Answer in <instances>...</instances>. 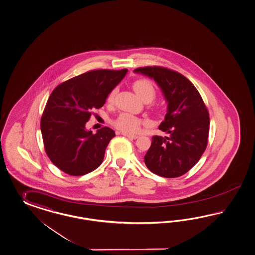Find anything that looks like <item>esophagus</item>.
<instances>
[{"mask_svg":"<svg viewBox=\"0 0 255 255\" xmlns=\"http://www.w3.org/2000/svg\"><path fill=\"white\" fill-rule=\"evenodd\" d=\"M123 134L125 137H128L131 139H136L138 137V135H136V134H131V133H126V132H123Z\"/></svg>","mask_w":255,"mask_h":255,"instance_id":"obj_1","label":"esophagus"}]
</instances>
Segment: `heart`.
Segmentation results:
<instances>
[{"instance_id": "1", "label": "heart", "mask_w": 255, "mask_h": 255, "mask_svg": "<svg viewBox=\"0 0 255 255\" xmlns=\"http://www.w3.org/2000/svg\"><path fill=\"white\" fill-rule=\"evenodd\" d=\"M132 88L136 92V94L140 97L143 101H145V100L151 101V100H153V98L156 94L153 84L149 80H137L133 83ZM115 95H116V89L109 94L108 101L112 102L114 100ZM114 123L115 126L119 130L123 131V132L134 133V132H138L140 130L141 126L143 124H147L148 122L143 121L133 115L123 113L118 117V119L115 121Z\"/></svg>"}]
</instances>
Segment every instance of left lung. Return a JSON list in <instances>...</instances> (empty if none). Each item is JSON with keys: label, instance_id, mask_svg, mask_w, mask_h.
Segmentation results:
<instances>
[{"label": "left lung", "instance_id": "1", "mask_svg": "<svg viewBox=\"0 0 255 255\" xmlns=\"http://www.w3.org/2000/svg\"><path fill=\"white\" fill-rule=\"evenodd\" d=\"M133 71L154 80L167 103L159 130L169 135L152 136L145 165L162 177L184 175L198 163L208 142L210 119L202 97L189 80L174 70L154 66Z\"/></svg>", "mask_w": 255, "mask_h": 255}]
</instances>
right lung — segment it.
<instances>
[{
    "label": "right lung",
    "instance_id": "add662e5",
    "mask_svg": "<svg viewBox=\"0 0 255 255\" xmlns=\"http://www.w3.org/2000/svg\"><path fill=\"white\" fill-rule=\"evenodd\" d=\"M128 70L88 71L53 89L41 117L40 128L47 155L67 174L85 175L96 169L116 135L104 127L93 133L86 123L94 109L106 104L109 93Z\"/></svg>",
    "mask_w": 255,
    "mask_h": 255
}]
</instances>
